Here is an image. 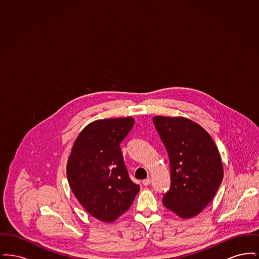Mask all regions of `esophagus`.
Instances as JSON below:
<instances>
[{
	"instance_id": "obj_1",
	"label": "esophagus",
	"mask_w": 259,
	"mask_h": 259,
	"mask_svg": "<svg viewBox=\"0 0 259 259\" xmlns=\"http://www.w3.org/2000/svg\"><path fill=\"white\" fill-rule=\"evenodd\" d=\"M150 184H151V180L150 179H146V180L143 181V185H145V186H148Z\"/></svg>"
}]
</instances>
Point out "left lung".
<instances>
[{"mask_svg":"<svg viewBox=\"0 0 259 259\" xmlns=\"http://www.w3.org/2000/svg\"><path fill=\"white\" fill-rule=\"evenodd\" d=\"M153 123L168 151L171 186L163 205L190 219L214 197L223 179L222 158L209 133L185 117L154 116Z\"/></svg>","mask_w":259,"mask_h":259,"instance_id":"obj_1","label":"left lung"}]
</instances>
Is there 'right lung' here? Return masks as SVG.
<instances>
[{
    "label": "right lung",
    "instance_id": "right-lung-1",
    "mask_svg": "<svg viewBox=\"0 0 259 259\" xmlns=\"http://www.w3.org/2000/svg\"><path fill=\"white\" fill-rule=\"evenodd\" d=\"M134 122L128 116L88 124L77 136L68 159L67 176L74 196L101 222H114L140 191V185L129 178L120 148Z\"/></svg>",
    "mask_w": 259,
    "mask_h": 259
}]
</instances>
